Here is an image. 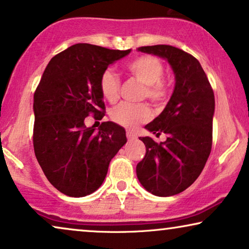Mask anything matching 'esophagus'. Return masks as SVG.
<instances>
[{
  "mask_svg": "<svg viewBox=\"0 0 249 249\" xmlns=\"http://www.w3.org/2000/svg\"><path fill=\"white\" fill-rule=\"evenodd\" d=\"M127 138L129 139V141H134V139L137 138V135L132 131H127Z\"/></svg>",
  "mask_w": 249,
  "mask_h": 249,
  "instance_id": "34e87169",
  "label": "esophagus"
}]
</instances>
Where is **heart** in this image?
Wrapping results in <instances>:
<instances>
[{"label":"heart","instance_id":"b5f03b06","mask_svg":"<svg viewBox=\"0 0 249 249\" xmlns=\"http://www.w3.org/2000/svg\"><path fill=\"white\" fill-rule=\"evenodd\" d=\"M127 69L136 79L145 85L144 97L147 96L154 103L165 101L166 87L162 81L164 68L159 59L154 56H139L128 63ZM100 91L105 100L113 103L118 100L120 90V80L111 69L102 72L98 81ZM112 121L127 129H135L151 118V108L148 105L120 103L110 112Z\"/></svg>","mask_w":249,"mask_h":249}]
</instances>
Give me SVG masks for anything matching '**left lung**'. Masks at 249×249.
I'll use <instances>...</instances> for the list:
<instances>
[{"label":"left lung","mask_w":249,"mask_h":249,"mask_svg":"<svg viewBox=\"0 0 249 249\" xmlns=\"http://www.w3.org/2000/svg\"><path fill=\"white\" fill-rule=\"evenodd\" d=\"M138 52L162 57L175 73V88L161 112L145 128L159 136L139 137L146 146L145 158L136 166L142 186L153 195L173 196L193 185L212 148V125L215 100L212 87L198 60L171 45L142 46Z\"/></svg>","instance_id":"left-lung-1"}]
</instances>
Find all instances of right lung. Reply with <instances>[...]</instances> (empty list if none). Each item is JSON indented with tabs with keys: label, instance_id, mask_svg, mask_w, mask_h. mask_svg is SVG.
<instances>
[{
	"label": "right lung",
	"instance_id": "1",
	"mask_svg": "<svg viewBox=\"0 0 249 249\" xmlns=\"http://www.w3.org/2000/svg\"><path fill=\"white\" fill-rule=\"evenodd\" d=\"M130 52L80 43L53 56L44 70L34 94V151L47 180L64 195L96 192L127 142L121 125L86 127L85 118L103 117L101 74Z\"/></svg>",
	"mask_w": 249,
	"mask_h": 249
}]
</instances>
